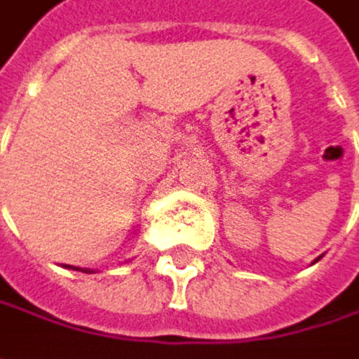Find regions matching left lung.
I'll use <instances>...</instances> for the list:
<instances>
[{"mask_svg": "<svg viewBox=\"0 0 359 359\" xmlns=\"http://www.w3.org/2000/svg\"><path fill=\"white\" fill-rule=\"evenodd\" d=\"M318 259H320V257H318ZM318 259H316V261H318Z\"/></svg>", "mask_w": 359, "mask_h": 359, "instance_id": "1", "label": "left lung"}]
</instances>
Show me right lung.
Here are the masks:
<instances>
[{
  "mask_svg": "<svg viewBox=\"0 0 359 359\" xmlns=\"http://www.w3.org/2000/svg\"><path fill=\"white\" fill-rule=\"evenodd\" d=\"M67 267H69V265H67ZM86 273H92V271H88V269H86Z\"/></svg>",
  "mask_w": 359,
  "mask_h": 359,
  "instance_id": "obj_1",
  "label": "right lung"
}]
</instances>
